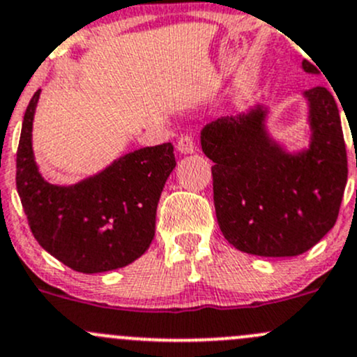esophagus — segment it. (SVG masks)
<instances>
[{
  "label": "esophagus",
  "mask_w": 357,
  "mask_h": 357,
  "mask_svg": "<svg viewBox=\"0 0 357 357\" xmlns=\"http://www.w3.org/2000/svg\"><path fill=\"white\" fill-rule=\"evenodd\" d=\"M195 149L197 147H195V142L190 135H185V137H181L178 140V150L181 153H193Z\"/></svg>",
  "instance_id": "34e87169"
}]
</instances>
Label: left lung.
Instances as JSON below:
<instances>
[{"label":"left lung","mask_w":357,"mask_h":357,"mask_svg":"<svg viewBox=\"0 0 357 357\" xmlns=\"http://www.w3.org/2000/svg\"><path fill=\"white\" fill-rule=\"evenodd\" d=\"M306 73L317 66L303 61ZM310 147L287 152L268 135L267 107L208 123L202 150L213 160V205L224 238L258 257H298L335 226L347 183L340 114L328 89L306 90Z\"/></svg>","instance_id":"8db88e82"}]
</instances>
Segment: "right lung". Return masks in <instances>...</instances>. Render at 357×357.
Here are the masks:
<instances>
[{
  "mask_svg": "<svg viewBox=\"0 0 357 357\" xmlns=\"http://www.w3.org/2000/svg\"><path fill=\"white\" fill-rule=\"evenodd\" d=\"M39 96L37 90L25 111L17 150V190L33 238L77 272L126 267L155 236L157 204L176 166L174 147L138 149L77 185H52L39 172L32 150Z\"/></svg>",
  "mask_w": 357,
  "mask_h": 357,
  "instance_id": "right-lung-1",
  "label": "right lung"
}]
</instances>
